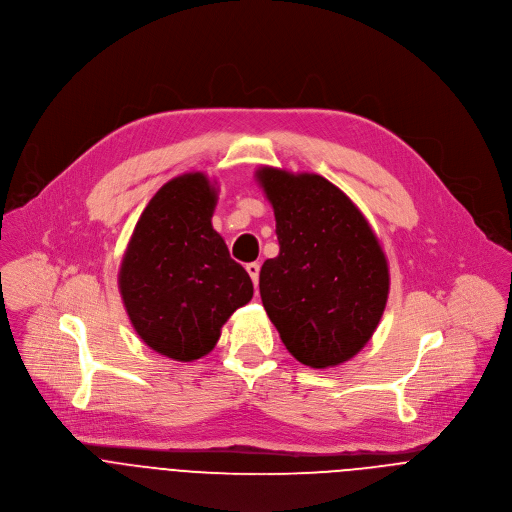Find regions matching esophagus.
<instances>
[{
  "instance_id": "obj_1",
  "label": "esophagus",
  "mask_w": 512,
  "mask_h": 512,
  "mask_svg": "<svg viewBox=\"0 0 512 512\" xmlns=\"http://www.w3.org/2000/svg\"><path fill=\"white\" fill-rule=\"evenodd\" d=\"M245 269H247L249 277L253 279V283L257 285V283H259V271H261V265H259L257 261H253V263H247V265H245Z\"/></svg>"
}]
</instances>
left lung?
I'll use <instances>...</instances> for the list:
<instances>
[{"instance_id":"obj_1","label":"left lung","mask_w":512,"mask_h":512,"mask_svg":"<svg viewBox=\"0 0 512 512\" xmlns=\"http://www.w3.org/2000/svg\"><path fill=\"white\" fill-rule=\"evenodd\" d=\"M275 211L279 255L259 273L263 307L287 351L327 369L373 337L389 297V265L357 205L315 173L261 167Z\"/></svg>"}]
</instances>
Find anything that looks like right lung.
<instances>
[{"label":"right lung","mask_w":512,"mask_h":512,"mask_svg":"<svg viewBox=\"0 0 512 512\" xmlns=\"http://www.w3.org/2000/svg\"><path fill=\"white\" fill-rule=\"evenodd\" d=\"M217 187L205 173L165 183L143 209L119 267V293L135 333L155 353L195 361L253 297L247 271L213 229Z\"/></svg>","instance_id":"add662e5"}]
</instances>
